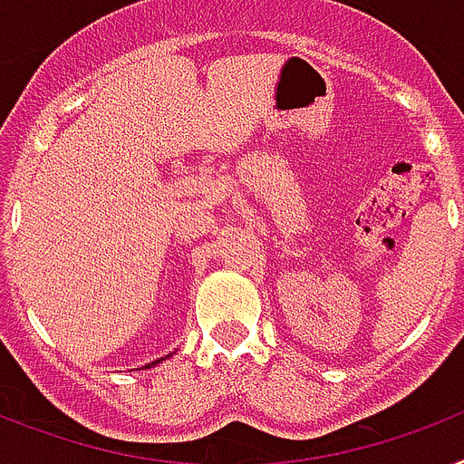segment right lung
<instances>
[{"label":"right lung","instance_id":"obj_1","mask_svg":"<svg viewBox=\"0 0 464 464\" xmlns=\"http://www.w3.org/2000/svg\"><path fill=\"white\" fill-rule=\"evenodd\" d=\"M167 358H171V353H169L167 355ZM167 358H160V361H152V362H147V365H145V368H142V370H147V368H154V365H157V362H161V361H167ZM140 370V368H138Z\"/></svg>","mask_w":464,"mask_h":464}]
</instances>
